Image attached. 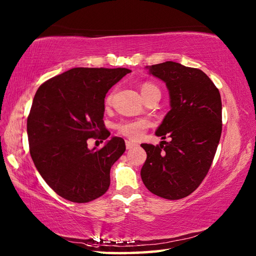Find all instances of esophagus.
Masks as SVG:
<instances>
[{"label":"esophagus","mask_w":256,"mask_h":256,"mask_svg":"<svg viewBox=\"0 0 256 256\" xmlns=\"http://www.w3.org/2000/svg\"><path fill=\"white\" fill-rule=\"evenodd\" d=\"M125 146H126V150H131V148H136L138 144L130 142V140H126V142H125Z\"/></svg>","instance_id":"esophagus-1"}]
</instances>
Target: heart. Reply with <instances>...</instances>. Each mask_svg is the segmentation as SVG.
<instances>
[{"instance_id":"b5f03b06","label":"heart","mask_w":256,"mask_h":256,"mask_svg":"<svg viewBox=\"0 0 256 256\" xmlns=\"http://www.w3.org/2000/svg\"><path fill=\"white\" fill-rule=\"evenodd\" d=\"M150 89H156V86L152 84H143L140 86V94L148 91ZM113 94L110 92L106 98V103L108 106L112 102ZM150 126V122L145 118H134V120H122L116 124V130L118 134L126 136L131 140H140L143 136L146 128Z\"/></svg>"}]
</instances>
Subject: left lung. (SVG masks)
Segmentation results:
<instances>
[{
	"label": "left lung",
	"instance_id": "left-lung-1",
	"mask_svg": "<svg viewBox=\"0 0 256 256\" xmlns=\"http://www.w3.org/2000/svg\"><path fill=\"white\" fill-rule=\"evenodd\" d=\"M146 68L170 92V110L155 134L170 142L140 145L148 154L140 177L158 197L182 199L198 188L216 155L222 131L220 92L197 68L174 62Z\"/></svg>",
	"mask_w": 256,
	"mask_h": 256
}]
</instances>
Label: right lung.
Segmentation results:
<instances>
[{
    "mask_svg": "<svg viewBox=\"0 0 256 256\" xmlns=\"http://www.w3.org/2000/svg\"><path fill=\"white\" fill-rule=\"evenodd\" d=\"M130 72L126 68H72L36 91L27 118L30 156L60 197L84 204L108 189L111 167L125 152L124 140L113 136L100 150H89L86 140L110 136L103 122L104 98Z\"/></svg>",
    "mask_w": 256,
    "mask_h": 256,
    "instance_id": "1",
    "label": "right lung"
}]
</instances>
